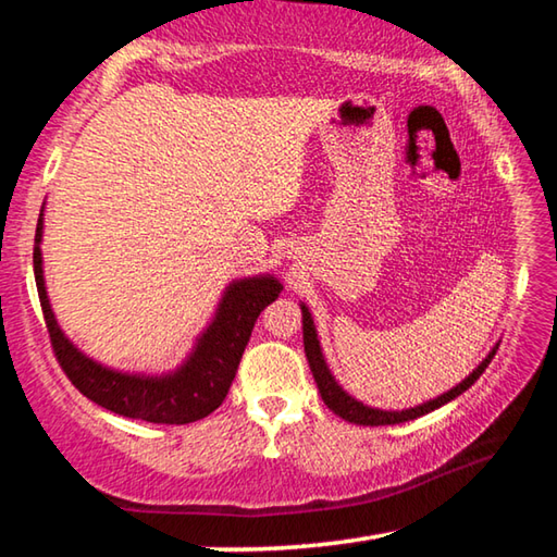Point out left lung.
Masks as SVG:
<instances>
[{
	"mask_svg": "<svg viewBox=\"0 0 557 557\" xmlns=\"http://www.w3.org/2000/svg\"><path fill=\"white\" fill-rule=\"evenodd\" d=\"M299 309H301V334H305V354H307L309 369H312L317 388H319V393H322V400L334 414L344 418L346 422H354V425H371V428H375V425H398V422H408V420L420 418V414H428L432 410L442 408V405L455 400L457 395H461L467 388L474 385L479 375L486 371V366L492 363V358H494L496 348H498V344H496L492 351H488L482 358V363H479L465 381L457 383L455 388H449L447 393L437 395V398L425 400V403L414 405V408H405V410H381V408H371V405L356 400L354 395H348L342 388V385H338V381L334 379V373L329 371V366H326V358H324V351H322V344H319V334H317L312 312H309V307L305 305V301H299Z\"/></svg>",
	"mask_w": 557,
	"mask_h": 557,
	"instance_id": "1",
	"label": "left lung"
}]
</instances>
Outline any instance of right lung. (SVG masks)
Segmentation results:
<instances>
[{
  "label": "right lung",
  "instance_id": "right-lung-1",
  "mask_svg": "<svg viewBox=\"0 0 557 557\" xmlns=\"http://www.w3.org/2000/svg\"><path fill=\"white\" fill-rule=\"evenodd\" d=\"M44 209L46 201L36 223L34 277L53 351L75 388L100 408L154 425H188L211 414L228 395L256 319L280 297L282 282L272 272L231 280L209 324L194 338V346L176 369L164 373L112 369L81 351L53 314L44 277Z\"/></svg>",
  "mask_w": 557,
  "mask_h": 557
}]
</instances>
